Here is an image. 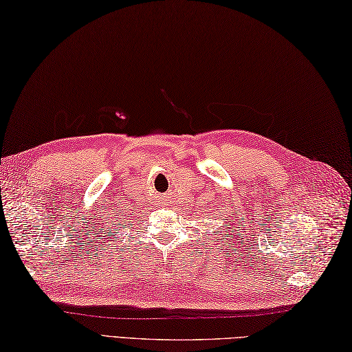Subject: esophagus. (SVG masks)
<instances>
[{
    "mask_svg": "<svg viewBox=\"0 0 352 352\" xmlns=\"http://www.w3.org/2000/svg\"><path fill=\"white\" fill-rule=\"evenodd\" d=\"M165 197H167V196L162 195V196H161V201H157L159 204H161V207H164V205H165ZM159 204H157V207H159Z\"/></svg>",
    "mask_w": 352,
    "mask_h": 352,
    "instance_id": "1",
    "label": "esophagus"
}]
</instances>
